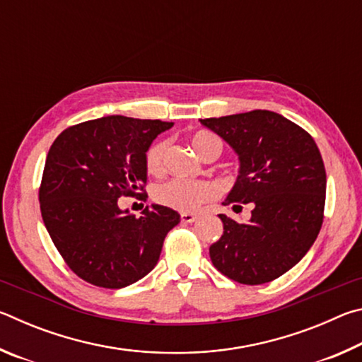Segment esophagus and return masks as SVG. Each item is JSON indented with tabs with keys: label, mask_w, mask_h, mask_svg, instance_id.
Segmentation results:
<instances>
[{
	"label": "esophagus",
	"mask_w": 362,
	"mask_h": 362,
	"mask_svg": "<svg viewBox=\"0 0 362 362\" xmlns=\"http://www.w3.org/2000/svg\"><path fill=\"white\" fill-rule=\"evenodd\" d=\"M198 218H199V216H196V214H188V212L182 214V216H180L182 223H193V222H196V220H198Z\"/></svg>",
	"instance_id": "34e87169"
}]
</instances>
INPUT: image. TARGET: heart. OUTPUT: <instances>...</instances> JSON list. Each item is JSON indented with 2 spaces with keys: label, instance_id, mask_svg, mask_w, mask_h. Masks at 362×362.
Wrapping results in <instances>:
<instances>
[{
  "label": "heart",
  "instance_id": "heart-1",
  "mask_svg": "<svg viewBox=\"0 0 362 362\" xmlns=\"http://www.w3.org/2000/svg\"><path fill=\"white\" fill-rule=\"evenodd\" d=\"M194 151L201 156L206 150L218 148L222 151V142L212 132L201 131L192 139ZM168 150V140H158L153 144L145 155V166L150 174L156 175L164 169V156ZM216 196V188L209 182L188 180V179H170L159 183L153 189V198L158 204L170 207L180 212H193L199 204L212 199Z\"/></svg>",
  "mask_w": 362,
  "mask_h": 362
}]
</instances>
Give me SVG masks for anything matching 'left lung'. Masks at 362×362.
<instances>
[{
  "label": "left lung",
  "mask_w": 362,
  "mask_h": 362,
  "mask_svg": "<svg viewBox=\"0 0 362 362\" xmlns=\"http://www.w3.org/2000/svg\"><path fill=\"white\" fill-rule=\"evenodd\" d=\"M240 156L225 206L252 204L247 223L220 214L223 235L209 247L220 273L257 286L283 276L316 241L326 204V169L313 137L268 110L201 119Z\"/></svg>",
  "instance_id": "1"
}]
</instances>
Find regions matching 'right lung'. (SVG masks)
<instances>
[{
  "instance_id": "1",
  "label": "right lung",
  "mask_w": 362,
  "mask_h": 362,
  "mask_svg": "<svg viewBox=\"0 0 362 362\" xmlns=\"http://www.w3.org/2000/svg\"><path fill=\"white\" fill-rule=\"evenodd\" d=\"M174 122L105 116L66 127L49 148L40 185L42 222L78 278L121 289L148 274L180 222L169 207L122 212L118 199L146 198L145 155Z\"/></svg>"
}]
</instances>
